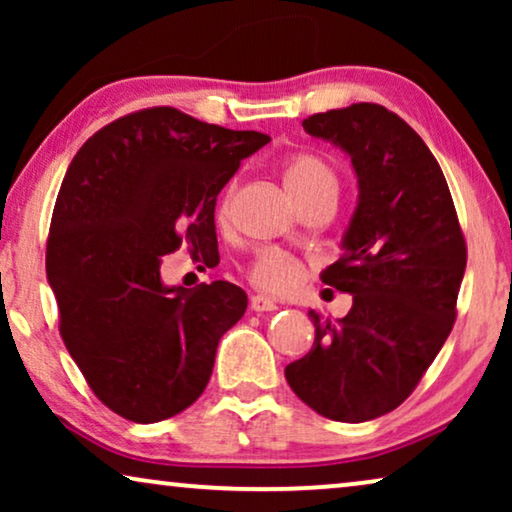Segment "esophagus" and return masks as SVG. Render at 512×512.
<instances>
[{
	"label": "esophagus",
	"instance_id": "obj_1",
	"mask_svg": "<svg viewBox=\"0 0 512 512\" xmlns=\"http://www.w3.org/2000/svg\"><path fill=\"white\" fill-rule=\"evenodd\" d=\"M249 305H251V310L254 312H272V310H277V303L272 298H265V296H251V300H249Z\"/></svg>",
	"mask_w": 512,
	"mask_h": 512
}]
</instances>
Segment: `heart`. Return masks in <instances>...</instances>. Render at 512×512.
<instances>
[{"label":"heart","mask_w":512,"mask_h":512,"mask_svg":"<svg viewBox=\"0 0 512 512\" xmlns=\"http://www.w3.org/2000/svg\"><path fill=\"white\" fill-rule=\"evenodd\" d=\"M284 186L293 202H300L310 198L314 193L331 191V188L338 191V179H335V172L324 158L314 156V153H298V156L286 160ZM228 205L230 193L223 198L219 207L221 219L228 214ZM249 277L251 282L261 286V289L279 293L291 289V286L298 282V265L289 254H284V251L263 249L261 254L256 256V261L251 263Z\"/></svg>","instance_id":"obj_1"}]
</instances>
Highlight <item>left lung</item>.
<instances>
[{
  "instance_id": "1",
  "label": "left lung",
  "mask_w": 512,
  "mask_h": 512,
  "mask_svg": "<svg viewBox=\"0 0 512 512\" xmlns=\"http://www.w3.org/2000/svg\"><path fill=\"white\" fill-rule=\"evenodd\" d=\"M303 128L345 151L356 174L342 258L321 272L352 310L335 321L307 312L314 345L284 375L321 417L359 424L398 408L445 345L466 242L438 160L403 118L361 102Z\"/></svg>"
}]
</instances>
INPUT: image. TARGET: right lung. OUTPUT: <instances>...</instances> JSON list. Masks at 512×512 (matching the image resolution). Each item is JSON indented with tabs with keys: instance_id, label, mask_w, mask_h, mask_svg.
Segmentation results:
<instances>
[{
	"instance_id": "1",
	"label": "right lung",
	"mask_w": 512,
	"mask_h": 512,
	"mask_svg": "<svg viewBox=\"0 0 512 512\" xmlns=\"http://www.w3.org/2000/svg\"><path fill=\"white\" fill-rule=\"evenodd\" d=\"M270 142L170 107L123 116L81 146L46 247L60 335L100 401L153 424L198 401L219 340L247 310L230 282L167 286L163 256L219 254L214 209L244 158Z\"/></svg>"
}]
</instances>
